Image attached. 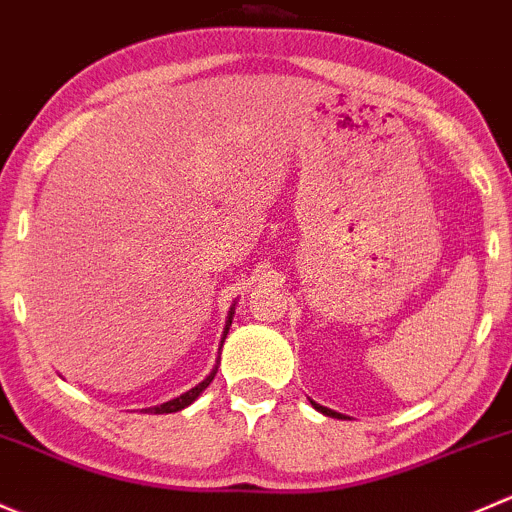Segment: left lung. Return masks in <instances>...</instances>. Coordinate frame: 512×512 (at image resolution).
<instances>
[{
    "mask_svg": "<svg viewBox=\"0 0 512 512\" xmlns=\"http://www.w3.org/2000/svg\"><path fill=\"white\" fill-rule=\"evenodd\" d=\"M310 404H313V407L318 409V412H323V414H328V416H335V419H347V416L337 414V412H333V409H328V407H320V404H315V402H310Z\"/></svg>",
    "mask_w": 512,
    "mask_h": 512,
    "instance_id": "8db88e82",
    "label": "left lung"
}]
</instances>
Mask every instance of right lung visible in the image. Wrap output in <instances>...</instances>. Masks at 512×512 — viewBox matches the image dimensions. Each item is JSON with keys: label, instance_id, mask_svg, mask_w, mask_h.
Here are the masks:
<instances>
[{"label": "right lung", "instance_id": "right-lung-1", "mask_svg": "<svg viewBox=\"0 0 512 512\" xmlns=\"http://www.w3.org/2000/svg\"><path fill=\"white\" fill-rule=\"evenodd\" d=\"M231 315H234V308L229 310V320H226V330H224V337H226V333H229V325H231ZM224 342V340H221ZM217 377V370H212L209 372V377L204 379V382H199L197 387H192L189 389V392H184V394H179L177 399H170V402H165V404H160V407H155V409H145V412H155V414H172V412H179V409H184V407H189V404L194 402V399L199 397V394L204 392V389L209 387V384H212V379Z\"/></svg>", "mask_w": 512, "mask_h": 512}]
</instances>
